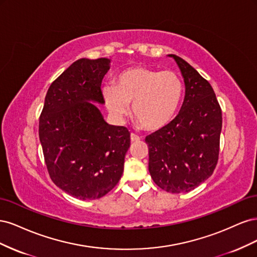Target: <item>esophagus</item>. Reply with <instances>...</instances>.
Listing matches in <instances>:
<instances>
[{
    "instance_id": "1",
    "label": "esophagus",
    "mask_w": 257,
    "mask_h": 257,
    "mask_svg": "<svg viewBox=\"0 0 257 257\" xmlns=\"http://www.w3.org/2000/svg\"><path fill=\"white\" fill-rule=\"evenodd\" d=\"M138 141H141V137L134 133H131V142H138Z\"/></svg>"
}]
</instances>
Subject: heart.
Returning <instances> with one entry per match:
<instances>
[{"mask_svg": "<svg viewBox=\"0 0 257 257\" xmlns=\"http://www.w3.org/2000/svg\"><path fill=\"white\" fill-rule=\"evenodd\" d=\"M106 107L116 119H123L130 105L137 122L147 130L155 131L172 122L180 106L183 83L172 71H158L143 66L123 71L114 83L103 89Z\"/></svg>", "mask_w": 257, "mask_h": 257, "instance_id": "1", "label": "heart"}]
</instances>
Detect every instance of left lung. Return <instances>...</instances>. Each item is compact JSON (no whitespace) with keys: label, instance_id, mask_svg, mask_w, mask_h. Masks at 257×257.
Segmentation results:
<instances>
[{"label":"left lung","instance_id":"left-lung-1","mask_svg":"<svg viewBox=\"0 0 257 257\" xmlns=\"http://www.w3.org/2000/svg\"><path fill=\"white\" fill-rule=\"evenodd\" d=\"M168 56L180 68L185 95L176 118L146 137L149 172L161 189L185 193L207 180L216 166L222 110L211 84L180 57Z\"/></svg>","mask_w":257,"mask_h":257}]
</instances>
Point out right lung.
I'll return each instance as SVG.
<instances>
[{"instance_id": "obj_1", "label": "right lung", "mask_w": 257, "mask_h": 257, "mask_svg": "<svg viewBox=\"0 0 257 257\" xmlns=\"http://www.w3.org/2000/svg\"><path fill=\"white\" fill-rule=\"evenodd\" d=\"M110 60L79 59L48 89L40 116V141L53 183L81 200L110 192L123 174L130 132L108 124L93 104H104L100 85Z\"/></svg>"}]
</instances>
